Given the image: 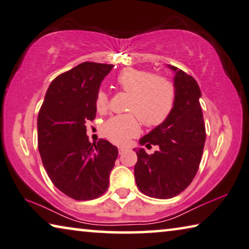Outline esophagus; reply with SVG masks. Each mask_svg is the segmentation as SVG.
<instances>
[{
    "label": "esophagus",
    "mask_w": 249,
    "mask_h": 249,
    "mask_svg": "<svg viewBox=\"0 0 249 249\" xmlns=\"http://www.w3.org/2000/svg\"><path fill=\"white\" fill-rule=\"evenodd\" d=\"M127 150V147H124V146H121V147H119V155H122L124 154V152Z\"/></svg>",
    "instance_id": "obj_1"
}]
</instances>
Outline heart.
<instances>
[{"label": "heart", "instance_id": "b5f03b06", "mask_svg": "<svg viewBox=\"0 0 249 249\" xmlns=\"http://www.w3.org/2000/svg\"><path fill=\"white\" fill-rule=\"evenodd\" d=\"M117 85L130 94L127 110L133 113L114 116L102 124V133L116 144H125L140 130L139 118L147 127H157L169 117L175 103V88L169 80L144 70L128 68L117 76ZM109 98L99 91L95 98L97 111L105 113Z\"/></svg>", "mask_w": 249, "mask_h": 249}]
</instances>
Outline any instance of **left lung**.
Here are the masks:
<instances>
[{
	"instance_id": "8db88e82",
	"label": "left lung",
	"mask_w": 249,
	"mask_h": 249,
	"mask_svg": "<svg viewBox=\"0 0 249 249\" xmlns=\"http://www.w3.org/2000/svg\"><path fill=\"white\" fill-rule=\"evenodd\" d=\"M175 71V103L166 121L142 137L141 146L159 150L148 155L143 148L136 150L137 187L141 193L158 199L177 196L188 187L201 161L206 129L199 98V86L180 69Z\"/></svg>"
}]
</instances>
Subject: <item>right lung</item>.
<instances>
[{"label": "right lung", "mask_w": 249, "mask_h": 249, "mask_svg": "<svg viewBox=\"0 0 249 249\" xmlns=\"http://www.w3.org/2000/svg\"><path fill=\"white\" fill-rule=\"evenodd\" d=\"M112 64L83 62L53 80L37 116V147L56 188L75 200H91L108 189L118 149L91 143L86 122L97 113L95 98Z\"/></svg>", "instance_id": "add662e5"}]
</instances>
